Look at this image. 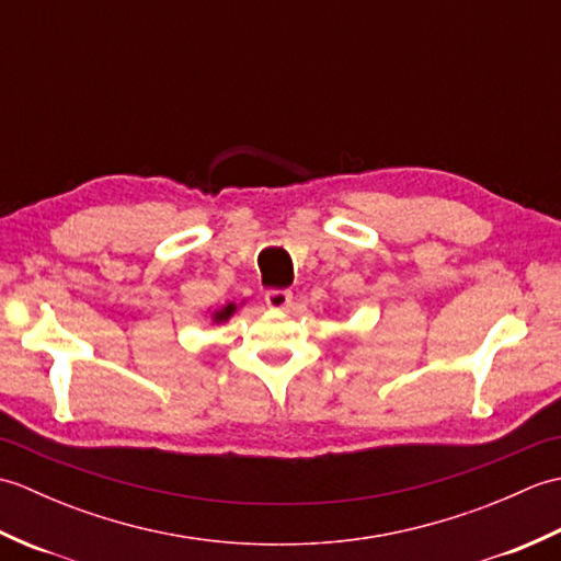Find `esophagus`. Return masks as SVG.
Instances as JSON below:
<instances>
[{
    "label": "esophagus",
    "mask_w": 561,
    "mask_h": 561,
    "mask_svg": "<svg viewBox=\"0 0 561 561\" xmlns=\"http://www.w3.org/2000/svg\"><path fill=\"white\" fill-rule=\"evenodd\" d=\"M291 299H294V294L289 289H272L265 294V304L270 308H277V311H282V308H289Z\"/></svg>",
    "instance_id": "34e87169"
}]
</instances>
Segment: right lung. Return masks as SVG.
Masks as SVG:
<instances>
[{
    "mask_svg": "<svg viewBox=\"0 0 561 561\" xmlns=\"http://www.w3.org/2000/svg\"><path fill=\"white\" fill-rule=\"evenodd\" d=\"M233 311H236V306H233V304H229L226 308H221L219 313H214V320H226V318H229Z\"/></svg>",
    "mask_w": 561,
    "mask_h": 561,
    "instance_id": "right-lung-1",
    "label": "right lung"
}]
</instances>
